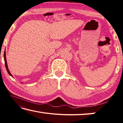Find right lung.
<instances>
[{
	"label": "right lung",
	"mask_w": 123,
	"mask_h": 123,
	"mask_svg": "<svg viewBox=\"0 0 123 123\" xmlns=\"http://www.w3.org/2000/svg\"><path fill=\"white\" fill-rule=\"evenodd\" d=\"M4 61H5V67L6 68V70H7L8 74L10 75V76H12V77H13L12 75L11 74L10 70H9V69L8 68V66H7V61H6V52H5H5H4Z\"/></svg>",
	"instance_id": "right-lung-1"
}]
</instances>
